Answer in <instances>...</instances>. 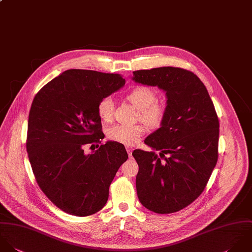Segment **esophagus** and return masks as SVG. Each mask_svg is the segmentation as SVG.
Here are the masks:
<instances>
[{
    "mask_svg": "<svg viewBox=\"0 0 252 252\" xmlns=\"http://www.w3.org/2000/svg\"><path fill=\"white\" fill-rule=\"evenodd\" d=\"M126 152H127V154H128V157L131 158V156H132V148H130L129 146H126Z\"/></svg>",
    "mask_w": 252,
    "mask_h": 252,
    "instance_id": "34e87169",
    "label": "esophagus"
}]
</instances>
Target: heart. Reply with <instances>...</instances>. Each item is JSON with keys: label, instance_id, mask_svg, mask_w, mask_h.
<instances>
[{"label": "heart", "instance_id": "obj_1", "mask_svg": "<svg viewBox=\"0 0 252 252\" xmlns=\"http://www.w3.org/2000/svg\"><path fill=\"white\" fill-rule=\"evenodd\" d=\"M133 107L138 110V118L151 127H158L161 125L165 108L157 102L155 92L145 86H137L126 96ZM97 114L102 121L110 122L114 115V102L111 97H104L97 104ZM145 129L142 125L134 126H114L107 131L108 137L116 142L125 145H135L143 135Z\"/></svg>", "mask_w": 252, "mask_h": 252}]
</instances>
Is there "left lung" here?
Returning <instances> with one entry per match:
<instances>
[{
    "label": "left lung",
    "instance_id": "obj_1",
    "mask_svg": "<svg viewBox=\"0 0 252 252\" xmlns=\"http://www.w3.org/2000/svg\"><path fill=\"white\" fill-rule=\"evenodd\" d=\"M132 80L157 86L167 98L161 126L144 141L155 152L132 153L139 166L138 199L156 213L179 211L199 198L218 159L219 121L213 102L198 76L182 68L138 70Z\"/></svg>",
    "mask_w": 252,
    "mask_h": 252
}]
</instances>
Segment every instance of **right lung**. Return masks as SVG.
<instances>
[{"label": "right lung", "mask_w": 252, "mask_h": 252, "mask_svg": "<svg viewBox=\"0 0 252 252\" xmlns=\"http://www.w3.org/2000/svg\"><path fill=\"white\" fill-rule=\"evenodd\" d=\"M125 83L120 74L70 69L34 97L28 119V158L41 190L66 213L89 216L103 208L116 172L128 158L122 144H101L97 114L98 102ZM88 144L96 145L98 150L86 155L82 147Z\"/></svg>", "instance_id": "right-lung-1"}]
</instances>
